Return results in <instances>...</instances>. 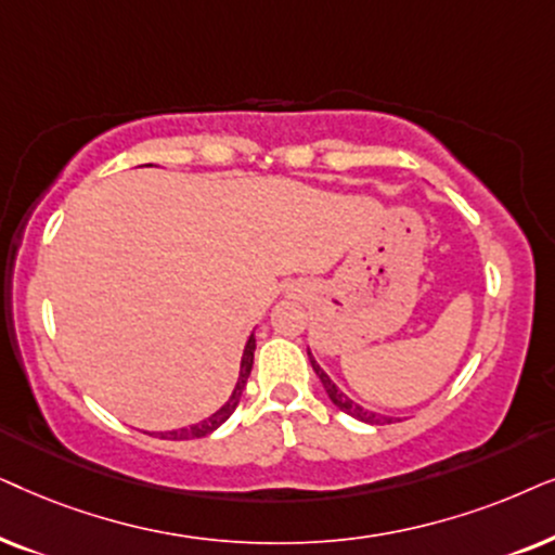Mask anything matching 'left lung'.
<instances>
[{
    "mask_svg": "<svg viewBox=\"0 0 555 555\" xmlns=\"http://www.w3.org/2000/svg\"><path fill=\"white\" fill-rule=\"evenodd\" d=\"M307 354H309V363H312V371L317 373V378L322 380V386H324V393L330 396V401L337 405L339 411L343 413H347V416H352V418H358V421H363V424H390V416H383V413H378V411H371V409H363V405L360 403H354L352 398H347L343 390H339L337 386H335V380L330 378L327 373L322 371L320 365H317V360H314V354L309 352V347H307Z\"/></svg>",
    "mask_w": 555,
    "mask_h": 555,
    "instance_id": "left-lung-1",
    "label": "left lung"
}]
</instances>
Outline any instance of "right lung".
I'll return each instance as SVG.
<instances>
[{
    "label": "right lung",
    "instance_id": "add662e5",
    "mask_svg": "<svg viewBox=\"0 0 555 555\" xmlns=\"http://www.w3.org/2000/svg\"><path fill=\"white\" fill-rule=\"evenodd\" d=\"M254 350H256V337L250 335L246 347H243V358H241V371H238V380H235V388L228 401L220 405L216 413H210L208 418L197 421V424L192 426H184V428H172V431H157L159 439H172V441H182V439H201V437H208V434L216 431L218 426H223L228 418H231V413L235 411V405L241 403V396H243V388H246V380L250 375V367H254Z\"/></svg>",
    "mask_w": 555,
    "mask_h": 555
}]
</instances>
